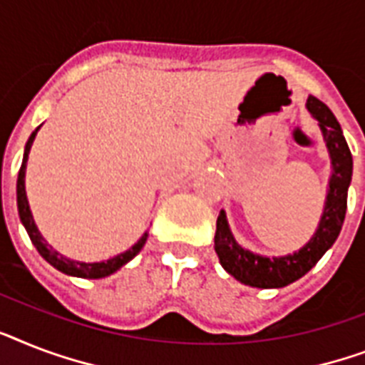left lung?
Here are the masks:
<instances>
[{
  "mask_svg": "<svg viewBox=\"0 0 365 365\" xmlns=\"http://www.w3.org/2000/svg\"><path fill=\"white\" fill-rule=\"evenodd\" d=\"M306 106L309 114L319 121L322 138L327 142L331 159L330 189H328L321 223L313 238L300 251L269 259L244 250L234 240L227 223V215L221 210L217 217V230H215V253L221 266L244 285L259 287V289H281L294 283L321 260L322 255L330 250L341 232L346 212V192L352 178L351 150L346 146L339 121L322 101L309 96Z\"/></svg>",
  "mask_w": 365,
  "mask_h": 365,
  "instance_id": "8db88e82",
  "label": "left lung"
}]
</instances>
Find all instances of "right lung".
<instances>
[{
    "instance_id": "right-lung-1",
    "label": "right lung",
    "mask_w": 365,
    "mask_h": 365,
    "mask_svg": "<svg viewBox=\"0 0 365 365\" xmlns=\"http://www.w3.org/2000/svg\"><path fill=\"white\" fill-rule=\"evenodd\" d=\"M37 131H38V127L31 133L29 140L26 142L22 167H20L19 180H16V206H19V215L22 225L26 227V230H28L31 244L37 247L38 255H41L46 262H50L56 269H59V272H63V274L67 275L86 277V279H101V277H106V275L114 274L115 269H120L121 266L127 264L129 260H133L136 255L140 253V250L144 247V244H146L148 232L142 234V238L133 245L131 250H127L125 253L115 255L114 259L103 260V262H78V260L67 259V257L59 255L56 250H52V245H48V242L41 236V232H38L37 225H35L34 221V215H31V210H29L28 197H26V163H28L29 150H31V144H34Z\"/></svg>"
}]
</instances>
